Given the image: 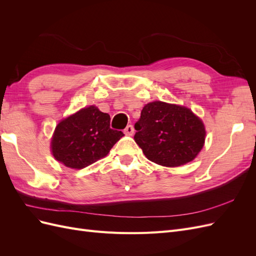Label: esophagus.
Wrapping results in <instances>:
<instances>
[{"label":"esophagus","mask_w":256,"mask_h":256,"mask_svg":"<svg viewBox=\"0 0 256 256\" xmlns=\"http://www.w3.org/2000/svg\"><path fill=\"white\" fill-rule=\"evenodd\" d=\"M134 127L131 126V125H128V126L125 128V130H124V134H125L126 136H132V134H134Z\"/></svg>","instance_id":"obj_1"}]
</instances>
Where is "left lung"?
Instances as JSON below:
<instances>
[{
	"instance_id": "1",
	"label": "left lung",
	"mask_w": 256,
	"mask_h": 256,
	"mask_svg": "<svg viewBox=\"0 0 256 256\" xmlns=\"http://www.w3.org/2000/svg\"><path fill=\"white\" fill-rule=\"evenodd\" d=\"M134 128L136 143L159 166L176 168L194 160L205 144L203 120L189 108L154 100L144 106Z\"/></svg>"
}]
</instances>
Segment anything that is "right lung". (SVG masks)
<instances>
[{"instance_id":"right-lung-1","label":"right lung","mask_w":256,"mask_h":256,"mask_svg":"<svg viewBox=\"0 0 256 256\" xmlns=\"http://www.w3.org/2000/svg\"><path fill=\"white\" fill-rule=\"evenodd\" d=\"M124 136L110 128V115L88 106L58 122L50 148L63 166L80 170L106 157Z\"/></svg>"}]
</instances>
